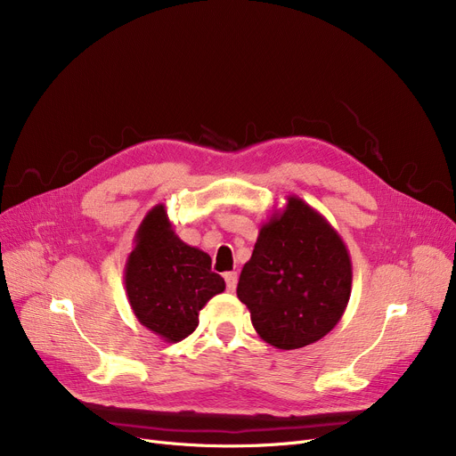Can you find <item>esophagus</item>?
I'll use <instances>...</instances> for the list:
<instances>
[{
	"label": "esophagus",
	"instance_id": "34e87169",
	"mask_svg": "<svg viewBox=\"0 0 456 456\" xmlns=\"http://www.w3.org/2000/svg\"><path fill=\"white\" fill-rule=\"evenodd\" d=\"M225 284H227V290H229V292H234V290H236V284H238V275H236V272L225 273Z\"/></svg>",
	"mask_w": 456,
	"mask_h": 456
}]
</instances>
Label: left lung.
Segmentation results:
<instances>
[{"mask_svg": "<svg viewBox=\"0 0 456 456\" xmlns=\"http://www.w3.org/2000/svg\"><path fill=\"white\" fill-rule=\"evenodd\" d=\"M286 200L262 224L236 296L249 308L262 340L299 349L322 340L342 320L353 268L338 231L297 196Z\"/></svg>", "mask_w": 456, "mask_h": 456, "instance_id": "obj_1", "label": "left lung"}]
</instances>
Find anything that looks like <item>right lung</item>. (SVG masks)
<instances>
[{
  "label": "right lung",
  "instance_id": "add662e5",
  "mask_svg": "<svg viewBox=\"0 0 456 456\" xmlns=\"http://www.w3.org/2000/svg\"><path fill=\"white\" fill-rule=\"evenodd\" d=\"M210 256L184 244L155 205L142 220L126 262V292L136 320L164 342H181L196 330L200 310L225 281L210 270Z\"/></svg>",
  "mask_w": 456,
  "mask_h": 456
}]
</instances>
